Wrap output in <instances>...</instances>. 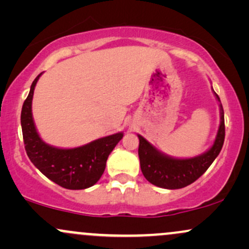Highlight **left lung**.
Returning <instances> with one entry per match:
<instances>
[{
  "mask_svg": "<svg viewBox=\"0 0 249 249\" xmlns=\"http://www.w3.org/2000/svg\"><path fill=\"white\" fill-rule=\"evenodd\" d=\"M214 96L219 102L220 125L215 141L206 152L192 158H174L157 150L150 142L138 134V156L141 160V168L147 181L161 188L178 190L191 185L206 172L214 159L219 156L225 141L224 108L220 103L219 96L215 92Z\"/></svg>",
  "mask_w": 249,
  "mask_h": 249,
  "instance_id": "1",
  "label": "left lung"
}]
</instances>
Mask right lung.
Segmentation results:
<instances>
[{"label":"right lung","mask_w":249,"mask_h":249,"mask_svg":"<svg viewBox=\"0 0 249 249\" xmlns=\"http://www.w3.org/2000/svg\"><path fill=\"white\" fill-rule=\"evenodd\" d=\"M42 73L33 82L29 95L22 107L21 126L28 157L47 178L59 186L68 190H84L93 186L104 173L108 154L124 133L103 137L73 148H61L47 144L37 132L31 110L34 90Z\"/></svg>","instance_id":"add662e5"}]
</instances>
